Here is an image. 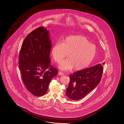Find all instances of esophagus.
Returning <instances> with one entry per match:
<instances>
[{
  "label": "esophagus",
  "mask_w": 124,
  "mask_h": 124,
  "mask_svg": "<svg viewBox=\"0 0 124 124\" xmlns=\"http://www.w3.org/2000/svg\"><path fill=\"white\" fill-rule=\"evenodd\" d=\"M58 74H59V75H64V73H63L61 71H59Z\"/></svg>",
  "instance_id": "obj_1"
}]
</instances>
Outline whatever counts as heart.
Returning <instances> with one entry per match:
<instances>
[{"instance_id": "b5f03b06", "label": "heart", "mask_w": 124, "mask_h": 124, "mask_svg": "<svg viewBox=\"0 0 124 124\" xmlns=\"http://www.w3.org/2000/svg\"><path fill=\"white\" fill-rule=\"evenodd\" d=\"M96 53L95 45L90 43L85 37L79 35L68 36L62 43L57 42L51 49L53 58L58 63L68 54L69 58L62 61L59 65L63 70L74 68L75 70H80L86 68L94 60Z\"/></svg>"}]
</instances>
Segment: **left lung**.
I'll return each mask as SVG.
<instances>
[{"label": "left lung", "mask_w": 124, "mask_h": 124, "mask_svg": "<svg viewBox=\"0 0 124 124\" xmlns=\"http://www.w3.org/2000/svg\"><path fill=\"white\" fill-rule=\"evenodd\" d=\"M103 71V67L100 64L70 75V81L66 91L67 96L75 101L85 97L100 82Z\"/></svg>", "instance_id": "8db88e82"}]
</instances>
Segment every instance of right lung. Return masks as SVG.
Here are the masks:
<instances>
[{"label":"right lung","mask_w":124,"mask_h":124,"mask_svg":"<svg viewBox=\"0 0 124 124\" xmlns=\"http://www.w3.org/2000/svg\"><path fill=\"white\" fill-rule=\"evenodd\" d=\"M51 46L49 30L40 27L27 36L20 50L19 68L23 82L36 96L46 93L51 79L58 74L50 64Z\"/></svg>","instance_id":"add662e5"}]
</instances>
